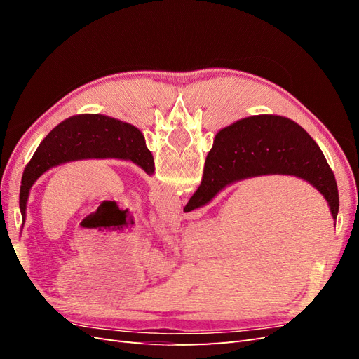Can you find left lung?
Wrapping results in <instances>:
<instances>
[{
  "instance_id": "8db88e82",
  "label": "left lung",
  "mask_w": 359,
  "mask_h": 359,
  "mask_svg": "<svg viewBox=\"0 0 359 359\" xmlns=\"http://www.w3.org/2000/svg\"><path fill=\"white\" fill-rule=\"evenodd\" d=\"M90 158L126 160L135 163L148 175L156 172L153 154L139 128L100 114L73 115L50 130L24 169L19 191L22 227L32 184L52 168Z\"/></svg>"
}]
</instances>
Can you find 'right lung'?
Returning a JSON list of instances; mask_svg holds the SVG:
<instances>
[{"label": "right lung", "instance_id": "1", "mask_svg": "<svg viewBox=\"0 0 359 359\" xmlns=\"http://www.w3.org/2000/svg\"><path fill=\"white\" fill-rule=\"evenodd\" d=\"M265 175L307 181L328 202L332 219H337L339 190L327 158L306 130L280 115L247 116L215 135L201 186L184 212L210 203L233 182Z\"/></svg>", "mask_w": 359, "mask_h": 359}]
</instances>
